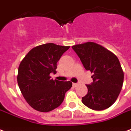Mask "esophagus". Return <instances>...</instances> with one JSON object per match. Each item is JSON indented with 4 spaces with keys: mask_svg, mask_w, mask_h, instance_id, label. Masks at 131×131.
<instances>
[{
    "mask_svg": "<svg viewBox=\"0 0 131 131\" xmlns=\"http://www.w3.org/2000/svg\"><path fill=\"white\" fill-rule=\"evenodd\" d=\"M78 84H77V83H73V86L74 88H75L76 86H78Z\"/></svg>",
    "mask_w": 131,
    "mask_h": 131,
    "instance_id": "obj_1",
    "label": "esophagus"
}]
</instances>
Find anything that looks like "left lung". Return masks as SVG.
<instances>
[{
    "label": "left lung",
    "instance_id": "8db88e82",
    "mask_svg": "<svg viewBox=\"0 0 131 131\" xmlns=\"http://www.w3.org/2000/svg\"><path fill=\"white\" fill-rule=\"evenodd\" d=\"M84 68L93 73L82 103L90 109L101 111L115 103L122 90L124 73L114 53L101 45L87 42L72 46Z\"/></svg>",
    "mask_w": 131,
    "mask_h": 131
}]
</instances>
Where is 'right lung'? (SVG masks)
Returning <instances> with one entry per match:
<instances>
[{
	"mask_svg": "<svg viewBox=\"0 0 131 131\" xmlns=\"http://www.w3.org/2000/svg\"><path fill=\"white\" fill-rule=\"evenodd\" d=\"M69 46L46 43L34 47L21 60L18 68L17 84L22 95L37 111L48 112L59 107L72 82L51 79L57 62Z\"/></svg>",
	"mask_w": 131,
	"mask_h": 131,
	"instance_id": "1",
	"label": "right lung"
}]
</instances>
